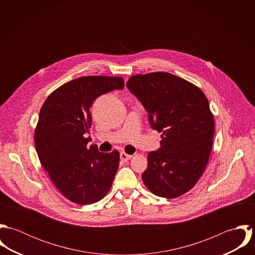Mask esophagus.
I'll list each match as a JSON object with an SVG mask.
<instances>
[{
    "instance_id": "34e87169",
    "label": "esophagus",
    "mask_w": 255,
    "mask_h": 255,
    "mask_svg": "<svg viewBox=\"0 0 255 255\" xmlns=\"http://www.w3.org/2000/svg\"><path fill=\"white\" fill-rule=\"evenodd\" d=\"M120 157H121V160H122L123 162H127V161L130 160L131 155H128V154L125 153V152H122V153L120 154Z\"/></svg>"
}]
</instances>
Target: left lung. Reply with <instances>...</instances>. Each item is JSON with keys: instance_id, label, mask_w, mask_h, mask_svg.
I'll use <instances>...</instances> for the list:
<instances>
[{"instance_id": "left-lung-1", "label": "left lung", "mask_w": 255, "mask_h": 255, "mask_svg": "<svg viewBox=\"0 0 255 255\" xmlns=\"http://www.w3.org/2000/svg\"><path fill=\"white\" fill-rule=\"evenodd\" d=\"M127 86L162 132L161 147L148 153L143 183L157 196L179 197L198 182L210 157L215 124L208 100L193 83L164 72L132 75Z\"/></svg>"}]
</instances>
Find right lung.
<instances>
[{
    "label": "right lung",
    "instance_id": "obj_1",
    "mask_svg": "<svg viewBox=\"0 0 255 255\" xmlns=\"http://www.w3.org/2000/svg\"><path fill=\"white\" fill-rule=\"evenodd\" d=\"M124 87L120 76H82L54 90L41 107L34 133L40 163L59 191L73 203H95L112 186L120 153L87 147L92 125L89 109L100 95Z\"/></svg>",
    "mask_w": 255,
    "mask_h": 255
}]
</instances>
